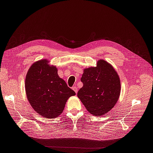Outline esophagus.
Wrapping results in <instances>:
<instances>
[{
  "instance_id": "obj_1",
  "label": "esophagus",
  "mask_w": 153,
  "mask_h": 153,
  "mask_svg": "<svg viewBox=\"0 0 153 153\" xmlns=\"http://www.w3.org/2000/svg\"><path fill=\"white\" fill-rule=\"evenodd\" d=\"M72 90L76 92V94H77V87H76V86H74V87H72Z\"/></svg>"
}]
</instances>
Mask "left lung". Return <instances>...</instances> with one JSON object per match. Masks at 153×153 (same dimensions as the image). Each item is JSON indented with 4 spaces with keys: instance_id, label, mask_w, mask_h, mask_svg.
<instances>
[{
    "instance_id": "left-lung-1",
    "label": "left lung",
    "mask_w": 153,
    "mask_h": 153,
    "mask_svg": "<svg viewBox=\"0 0 153 153\" xmlns=\"http://www.w3.org/2000/svg\"><path fill=\"white\" fill-rule=\"evenodd\" d=\"M81 81L83 86L77 97L91 114L108 113L118 101L120 79L112 66L102 59L98 61L96 67L84 70Z\"/></svg>"
}]
</instances>
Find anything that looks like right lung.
<instances>
[{"instance_id":"right-lung-1","label":"right lung","mask_w":153,"mask_h":153,"mask_svg":"<svg viewBox=\"0 0 153 153\" xmlns=\"http://www.w3.org/2000/svg\"><path fill=\"white\" fill-rule=\"evenodd\" d=\"M25 92L32 108L41 116L55 118L60 115L68 98L76 94L62 79L55 66L48 61H39L29 68L25 81Z\"/></svg>"}]
</instances>
